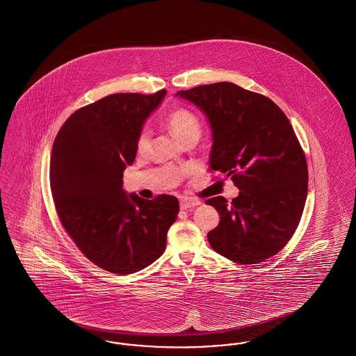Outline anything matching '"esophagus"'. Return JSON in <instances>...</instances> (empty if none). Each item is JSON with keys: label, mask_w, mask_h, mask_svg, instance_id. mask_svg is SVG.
<instances>
[{"label": "esophagus", "mask_w": 356, "mask_h": 356, "mask_svg": "<svg viewBox=\"0 0 356 356\" xmlns=\"http://www.w3.org/2000/svg\"><path fill=\"white\" fill-rule=\"evenodd\" d=\"M197 205H200L199 200H188V199H183V200L180 202V208H181V209L195 208V207H197Z\"/></svg>", "instance_id": "34e87169"}]
</instances>
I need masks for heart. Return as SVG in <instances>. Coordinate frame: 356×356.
Segmentation results:
<instances>
[{
    "instance_id": "obj_1",
    "label": "heart",
    "mask_w": 356,
    "mask_h": 356,
    "mask_svg": "<svg viewBox=\"0 0 356 356\" xmlns=\"http://www.w3.org/2000/svg\"><path fill=\"white\" fill-rule=\"evenodd\" d=\"M168 127L172 134L181 143L186 141L191 137H199L200 135V121L189 111L186 109H176L168 116ZM151 140L149 129L144 128L138 138H137V151L145 152Z\"/></svg>"
}]
</instances>
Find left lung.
Here are the masks:
<instances>
[{"label": "left lung", "instance_id": "8db88e82", "mask_svg": "<svg viewBox=\"0 0 356 356\" xmlns=\"http://www.w3.org/2000/svg\"><path fill=\"white\" fill-rule=\"evenodd\" d=\"M176 96L205 115L212 134L209 167L238 188L231 203L222 196L205 202L220 216L208 232L211 247L238 264L277 254L298 228L308 191L305 153L287 116L268 97L232 83Z\"/></svg>", "mask_w": 356, "mask_h": 356}]
</instances>
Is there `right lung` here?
I'll use <instances>...</instances> for the list:
<instances>
[{"instance_id": "add662e5", "label": "right lung", "mask_w": 356, "mask_h": 356, "mask_svg": "<svg viewBox=\"0 0 356 356\" xmlns=\"http://www.w3.org/2000/svg\"><path fill=\"white\" fill-rule=\"evenodd\" d=\"M116 93L76 111L53 143L51 189L58 218L80 251L102 270L140 271L165 251L179 213L175 196L145 200L122 189L137 138L165 97Z\"/></svg>"}]
</instances>
